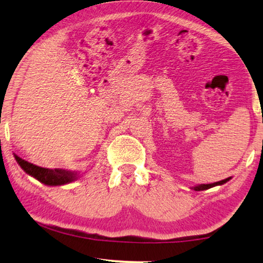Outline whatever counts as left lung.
I'll return each mask as SVG.
<instances>
[{"mask_svg":"<svg viewBox=\"0 0 263 263\" xmlns=\"http://www.w3.org/2000/svg\"><path fill=\"white\" fill-rule=\"evenodd\" d=\"M230 180V177H228V179H224L222 181H219V182H214V183H208V184H199V185H195V187H193L194 191L196 192H200V191H205V189H209L212 187H215V185H221L227 182V181Z\"/></svg>","mask_w":263,"mask_h":263,"instance_id":"obj_1","label":"left lung"}]
</instances>
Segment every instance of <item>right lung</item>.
I'll use <instances>...</instances> for the list:
<instances>
[{"label": "right lung", "mask_w": 263, "mask_h": 263, "mask_svg": "<svg viewBox=\"0 0 263 263\" xmlns=\"http://www.w3.org/2000/svg\"><path fill=\"white\" fill-rule=\"evenodd\" d=\"M15 159L20 164V167H21L28 175L35 177V179L39 180L40 182L47 185H62L72 182V181L78 179V173L63 171V169H49L39 167V165L28 162L26 160H22L21 157H18L17 155H15Z\"/></svg>", "instance_id": "add662e5"}]
</instances>
